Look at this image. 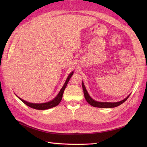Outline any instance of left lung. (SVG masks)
I'll use <instances>...</instances> for the list:
<instances>
[{"label":"left lung","instance_id":"left-lung-1","mask_svg":"<svg viewBox=\"0 0 147 147\" xmlns=\"http://www.w3.org/2000/svg\"><path fill=\"white\" fill-rule=\"evenodd\" d=\"M82 87H83V92H84V95H85V98L86 99V100L87 102L89 104L92 105L93 107H99V108H112V107H117V106L120 105L121 104H123L124 102H125L126 100L128 98L129 95L127 96L126 98H124L123 100H121L120 102H97L95 101L94 100L92 99L91 97H90V95H88V92H87L86 88L85 85H84V83L82 82Z\"/></svg>","mask_w":147,"mask_h":147}]
</instances>
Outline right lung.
Here are the masks:
<instances>
[{"label": "right lung", "instance_id": "obj_1", "mask_svg": "<svg viewBox=\"0 0 147 147\" xmlns=\"http://www.w3.org/2000/svg\"><path fill=\"white\" fill-rule=\"evenodd\" d=\"M73 73H74V72H72V73H71L69 74V75L68 76L67 78L66 81H65L64 86H62V88H61V91L59 92L57 96H56V97L54 100H52L50 101L49 102L43 103V104H33V103H30V102H28L25 100H23V99L20 98V97H18H18L20 98L21 100L24 103V104H26V105L29 106V107H31V108L37 109V110H46V109L54 107H55V106H57V105H59V103L61 102L62 98V95H63V93H64V90L65 88V87H66L67 83L69 82V80L71 78V77L73 74Z\"/></svg>", "mask_w": 147, "mask_h": 147}]
</instances>
